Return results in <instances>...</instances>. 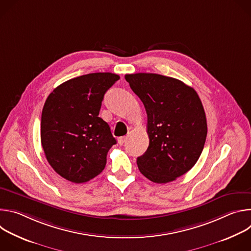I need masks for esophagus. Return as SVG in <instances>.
<instances>
[{
  "instance_id": "obj_1",
  "label": "esophagus",
  "mask_w": 251,
  "mask_h": 251,
  "mask_svg": "<svg viewBox=\"0 0 251 251\" xmlns=\"http://www.w3.org/2000/svg\"><path fill=\"white\" fill-rule=\"evenodd\" d=\"M126 140H127V137H126V136L120 137V138L118 139V143H119V145H123V144H124V143L126 142Z\"/></svg>"
}]
</instances>
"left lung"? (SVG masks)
Masks as SVG:
<instances>
[{"label": "left lung", "instance_id": "left-lung-1", "mask_svg": "<svg viewBox=\"0 0 251 251\" xmlns=\"http://www.w3.org/2000/svg\"><path fill=\"white\" fill-rule=\"evenodd\" d=\"M131 89L147 112L149 147L137 158L142 175L166 184L190 171L198 162L207 125L196 90L183 81L156 74L126 75Z\"/></svg>", "mask_w": 251, "mask_h": 251}]
</instances>
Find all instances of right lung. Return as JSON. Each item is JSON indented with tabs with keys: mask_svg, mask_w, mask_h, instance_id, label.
I'll return each instance as SVG.
<instances>
[{
	"mask_svg": "<svg viewBox=\"0 0 251 251\" xmlns=\"http://www.w3.org/2000/svg\"><path fill=\"white\" fill-rule=\"evenodd\" d=\"M119 78L111 73L81 75L58 85L47 98L42 145L50 165L67 181L85 183L104 170L116 140L98 115L104 94Z\"/></svg>",
	"mask_w": 251,
	"mask_h": 251,
	"instance_id": "obj_1",
	"label": "right lung"
}]
</instances>
